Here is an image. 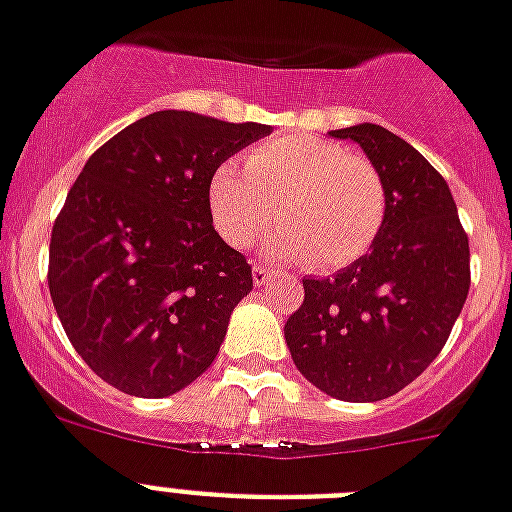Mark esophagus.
I'll return each instance as SVG.
<instances>
[{
	"instance_id": "obj_1",
	"label": "esophagus",
	"mask_w": 512,
	"mask_h": 512,
	"mask_svg": "<svg viewBox=\"0 0 512 512\" xmlns=\"http://www.w3.org/2000/svg\"><path fill=\"white\" fill-rule=\"evenodd\" d=\"M252 276H255V286H263V283H268L270 265L255 263V265H252Z\"/></svg>"
}]
</instances>
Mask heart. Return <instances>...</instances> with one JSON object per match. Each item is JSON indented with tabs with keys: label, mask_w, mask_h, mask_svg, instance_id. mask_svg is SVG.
Masks as SVG:
<instances>
[{
	"label": "heart",
	"mask_w": 512,
	"mask_h": 512,
	"mask_svg": "<svg viewBox=\"0 0 512 512\" xmlns=\"http://www.w3.org/2000/svg\"><path fill=\"white\" fill-rule=\"evenodd\" d=\"M242 166L221 163L208 203L218 234L249 247L276 221V252L307 257L315 270L356 263L385 221V182L367 156L315 135H286L255 145Z\"/></svg>",
	"instance_id": "1"
}]
</instances>
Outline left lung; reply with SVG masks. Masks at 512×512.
<instances>
[{"mask_svg": "<svg viewBox=\"0 0 512 512\" xmlns=\"http://www.w3.org/2000/svg\"><path fill=\"white\" fill-rule=\"evenodd\" d=\"M385 182V221L367 255L333 278H304L283 336L296 369L338 401L395 395L435 362L471 286L468 234L440 171L380 124L333 130Z\"/></svg>", "mask_w": 512, "mask_h": 512, "instance_id": "8db88e82", "label": "left lung"}]
</instances>
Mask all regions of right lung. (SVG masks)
<instances>
[{
	"instance_id": "right-lung-1",
	"label": "right lung",
	"mask_w": 512,
	"mask_h": 512,
	"mask_svg": "<svg viewBox=\"0 0 512 512\" xmlns=\"http://www.w3.org/2000/svg\"><path fill=\"white\" fill-rule=\"evenodd\" d=\"M265 135L268 124L156 111L70 187L51 229V302L83 362L122 393L163 398L216 359L252 265L213 229L210 176Z\"/></svg>"
}]
</instances>
